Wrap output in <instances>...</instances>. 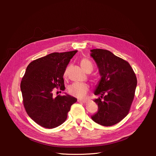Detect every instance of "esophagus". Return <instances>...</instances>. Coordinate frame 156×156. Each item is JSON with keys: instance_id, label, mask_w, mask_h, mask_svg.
Masks as SVG:
<instances>
[{"instance_id": "obj_1", "label": "esophagus", "mask_w": 156, "mask_h": 156, "mask_svg": "<svg viewBox=\"0 0 156 156\" xmlns=\"http://www.w3.org/2000/svg\"><path fill=\"white\" fill-rule=\"evenodd\" d=\"M78 102H80V103H86L87 102V101L85 100H81V99H78Z\"/></svg>"}]
</instances>
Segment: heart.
Returning <instances> with one entry per match:
<instances>
[{"mask_svg":"<svg viewBox=\"0 0 156 156\" xmlns=\"http://www.w3.org/2000/svg\"><path fill=\"white\" fill-rule=\"evenodd\" d=\"M80 64L82 68L86 71H92L93 69V66L92 62L88 60L87 59H81L80 62ZM67 75V69H66L64 73V76H66ZM88 85L86 83H79L76 82L73 83L70 85L68 87V91L69 93L75 97L78 98H85L88 93Z\"/></svg>","mask_w":156,"mask_h":156,"instance_id":"obj_1","label":"heart"}]
</instances>
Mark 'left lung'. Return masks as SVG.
<instances>
[{
    "label": "left lung",
    "instance_id": "1",
    "mask_svg": "<svg viewBox=\"0 0 156 156\" xmlns=\"http://www.w3.org/2000/svg\"><path fill=\"white\" fill-rule=\"evenodd\" d=\"M101 76L94 91L101 97L94 100L98 111L91 116L105 126L116 125L129 112L134 99L137 80L129 64L111 52L97 48L90 51Z\"/></svg>",
    "mask_w": 156,
    "mask_h": 156
}]
</instances>
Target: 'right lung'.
I'll use <instances>...</instances> for the list:
<instances>
[{"label": "right lung", "mask_w": 156, "mask_h": 156, "mask_svg": "<svg viewBox=\"0 0 156 156\" xmlns=\"http://www.w3.org/2000/svg\"><path fill=\"white\" fill-rule=\"evenodd\" d=\"M78 51L54 52L29 64L21 82L23 105L28 115L41 126L54 128L66 120L77 101L68 94L54 97V88L64 87L63 75Z\"/></svg>", "instance_id": "right-lung-1"}]
</instances>
